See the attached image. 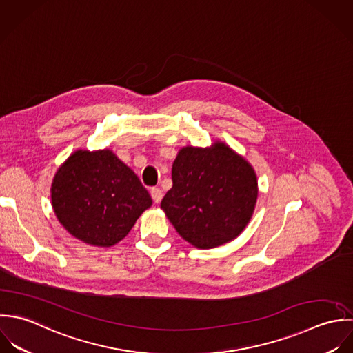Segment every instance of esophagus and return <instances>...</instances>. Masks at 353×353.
<instances>
[{"label":"esophagus","instance_id":"1","mask_svg":"<svg viewBox=\"0 0 353 353\" xmlns=\"http://www.w3.org/2000/svg\"><path fill=\"white\" fill-rule=\"evenodd\" d=\"M150 194H151V198H152V201H154L155 203H159V202L162 201V196H163V194H162V190H161V188H157V187H154V188H151Z\"/></svg>","mask_w":353,"mask_h":353}]
</instances>
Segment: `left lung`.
<instances>
[{
	"label": "left lung",
	"mask_w": 353,
	"mask_h": 353,
	"mask_svg": "<svg viewBox=\"0 0 353 353\" xmlns=\"http://www.w3.org/2000/svg\"><path fill=\"white\" fill-rule=\"evenodd\" d=\"M173 187L161 209L191 245L209 250L236 239L248 225L258 199L252 165L223 141L185 145L172 166Z\"/></svg>",
	"instance_id": "left-lung-1"
}]
</instances>
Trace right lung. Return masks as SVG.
Here are the masks:
<instances>
[{
	"instance_id": "right-lung-1",
	"label": "right lung",
	"mask_w": 353,
	"mask_h": 353,
	"mask_svg": "<svg viewBox=\"0 0 353 353\" xmlns=\"http://www.w3.org/2000/svg\"><path fill=\"white\" fill-rule=\"evenodd\" d=\"M52 206L77 240L112 247L132 229L152 199L139 177L112 150H76L57 169Z\"/></svg>"
}]
</instances>
